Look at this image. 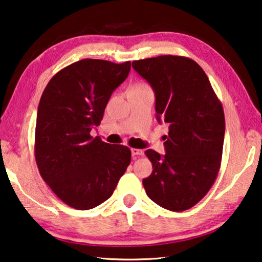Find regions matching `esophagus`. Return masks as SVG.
I'll return each instance as SVG.
<instances>
[{
    "mask_svg": "<svg viewBox=\"0 0 262 262\" xmlns=\"http://www.w3.org/2000/svg\"><path fill=\"white\" fill-rule=\"evenodd\" d=\"M132 151V155L133 156H142L143 155V150H141V149H135V147H133V149L130 150Z\"/></svg>",
    "mask_w": 262,
    "mask_h": 262,
    "instance_id": "esophagus-1",
    "label": "esophagus"
}]
</instances>
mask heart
I'll return each mask as SVG.
<instances>
[{
    "label": "heart",
    "mask_w": 262,
    "mask_h": 262,
    "mask_svg": "<svg viewBox=\"0 0 262 262\" xmlns=\"http://www.w3.org/2000/svg\"><path fill=\"white\" fill-rule=\"evenodd\" d=\"M137 85H141V84H137Z\"/></svg>",
    "instance_id": "obj_1"
}]
</instances>
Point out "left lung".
I'll use <instances>...</instances> for the list:
<instances>
[{"label":"left lung","instance_id":"left-lung-1","mask_svg":"<svg viewBox=\"0 0 262 262\" xmlns=\"http://www.w3.org/2000/svg\"><path fill=\"white\" fill-rule=\"evenodd\" d=\"M132 66L154 89L157 120L169 125L166 154L145 151L154 168L143 179L145 192L166 210H189L208 192L220 169L222 104L204 70L188 57L164 55Z\"/></svg>","mask_w":262,"mask_h":262}]
</instances>
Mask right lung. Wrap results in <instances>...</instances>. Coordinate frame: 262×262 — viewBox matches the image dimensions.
<instances>
[{
  "instance_id": "right-lung-1",
  "label": "right lung",
  "mask_w": 262,
  "mask_h": 262,
  "mask_svg": "<svg viewBox=\"0 0 262 262\" xmlns=\"http://www.w3.org/2000/svg\"><path fill=\"white\" fill-rule=\"evenodd\" d=\"M129 71L130 61L85 58L56 73L41 96L34 145L37 168L56 196L77 210H90L110 198L130 164L129 147L90 136Z\"/></svg>"
}]
</instances>
